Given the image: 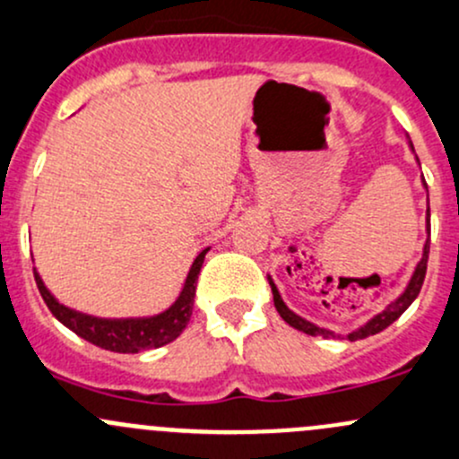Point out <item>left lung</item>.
<instances>
[{"instance_id":"left-lung-1","label":"left lung","mask_w":459,"mask_h":459,"mask_svg":"<svg viewBox=\"0 0 459 459\" xmlns=\"http://www.w3.org/2000/svg\"><path fill=\"white\" fill-rule=\"evenodd\" d=\"M409 147H411V152H413V143H411V141H409ZM413 153H416V152H413ZM416 160H418V156H416ZM418 165H420V160H418ZM422 180H424V178H422ZM424 189H427V182H424ZM429 238H431V211H429V206H427V242H424L422 257H420V262L416 264V268H413L411 279H409V283H407V286H404V290L400 292L398 297H395L394 301L389 303L387 307H385L383 312H378V315H374V316L369 318L368 323H363V325L356 327V330L347 332V334H339V332H332V330H327V327H318L316 323L307 321V318L299 316L297 312H292L290 307H288L286 303H283L281 294H279L277 286H274L273 277H270V274H268V283H270V288H273L274 307H277L279 316H281L283 321L288 323V325H292L294 330H299V332H306V334H310V336H323V339H350V341H359V339H368V336H371V334H378V332H383L385 327L392 325L395 318L403 315V312L407 310V307L411 306L413 301H416L418 292H420V288H422V283H424V274H427Z\"/></svg>"}]
</instances>
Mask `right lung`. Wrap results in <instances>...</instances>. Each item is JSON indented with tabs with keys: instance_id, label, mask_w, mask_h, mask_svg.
<instances>
[{
	"instance_id": "right-lung-1",
	"label": "right lung",
	"mask_w": 459,
	"mask_h": 459,
	"mask_svg": "<svg viewBox=\"0 0 459 459\" xmlns=\"http://www.w3.org/2000/svg\"><path fill=\"white\" fill-rule=\"evenodd\" d=\"M211 248H204L195 259H193L189 274L185 279L180 297L167 307L165 312L153 316H136V318H100L85 315V312L67 307L59 299L55 297L43 283L41 274L35 268V281L39 292H41L43 301L50 307V312L59 318L61 323L79 334L81 339L90 341L91 345L103 347V350L118 351V354H136V351L153 350V347H162L171 341H176L182 334V330L189 323L193 312V299H195L197 274H200L202 264H204V255Z\"/></svg>"
}]
</instances>
